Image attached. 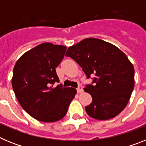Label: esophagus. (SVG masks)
Listing matches in <instances>:
<instances>
[{
  "label": "esophagus",
  "instance_id": "obj_1",
  "mask_svg": "<svg viewBox=\"0 0 146 146\" xmlns=\"http://www.w3.org/2000/svg\"><path fill=\"white\" fill-rule=\"evenodd\" d=\"M77 93H82V86H78V87L77 88Z\"/></svg>",
  "mask_w": 146,
  "mask_h": 146
}]
</instances>
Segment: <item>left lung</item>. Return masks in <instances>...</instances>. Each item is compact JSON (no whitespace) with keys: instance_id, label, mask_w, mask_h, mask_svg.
Masks as SVG:
<instances>
[{"instance_id":"1","label":"left lung","mask_w":146,"mask_h":146,"mask_svg":"<svg viewBox=\"0 0 146 146\" xmlns=\"http://www.w3.org/2000/svg\"><path fill=\"white\" fill-rule=\"evenodd\" d=\"M65 55L79 64L87 79L95 74L92 83L84 88L92 97L91 104L86 107L89 116L108 120L126 108L135 86V69L121 50L102 40L88 38L69 47Z\"/></svg>"}]
</instances>
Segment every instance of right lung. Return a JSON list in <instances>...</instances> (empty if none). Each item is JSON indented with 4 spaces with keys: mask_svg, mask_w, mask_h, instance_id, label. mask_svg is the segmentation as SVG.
<instances>
[{
    "mask_svg": "<svg viewBox=\"0 0 146 146\" xmlns=\"http://www.w3.org/2000/svg\"><path fill=\"white\" fill-rule=\"evenodd\" d=\"M66 47L43 43L23 55L13 70L12 88L26 113L42 122H55L66 115L77 91L64 88L55 68L64 57Z\"/></svg>",
    "mask_w": 146,
    "mask_h": 146,
    "instance_id": "obj_1",
    "label": "right lung"
}]
</instances>
